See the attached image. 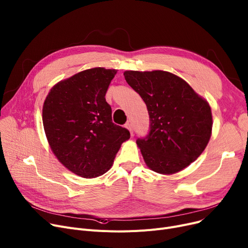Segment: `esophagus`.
Masks as SVG:
<instances>
[{
    "label": "esophagus",
    "instance_id": "34e87169",
    "mask_svg": "<svg viewBox=\"0 0 248 248\" xmlns=\"http://www.w3.org/2000/svg\"><path fill=\"white\" fill-rule=\"evenodd\" d=\"M124 126H125V128L128 129L129 133H131V136H133V135H134V129H133V124H131V122H127V123L124 124Z\"/></svg>",
    "mask_w": 248,
    "mask_h": 248
}]
</instances>
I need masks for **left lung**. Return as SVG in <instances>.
<instances>
[{
  "label": "left lung",
  "instance_id": "left-lung-1",
  "mask_svg": "<svg viewBox=\"0 0 248 248\" xmlns=\"http://www.w3.org/2000/svg\"><path fill=\"white\" fill-rule=\"evenodd\" d=\"M124 75L149 111V135L137 140L147 166L164 175L183 170L210 140L213 122L209 103L184 79L168 71L127 70Z\"/></svg>",
  "mask_w": 248,
  "mask_h": 248
}]
</instances>
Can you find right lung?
<instances>
[{
    "mask_svg": "<svg viewBox=\"0 0 248 248\" xmlns=\"http://www.w3.org/2000/svg\"><path fill=\"white\" fill-rule=\"evenodd\" d=\"M116 69L95 67L78 72L51 88L42 110L49 146L72 173L95 178L107 173L129 139L111 120L106 93Z\"/></svg>",
    "mask_w": 248,
    "mask_h": 248,
    "instance_id": "obj_1",
    "label": "right lung"
}]
</instances>
